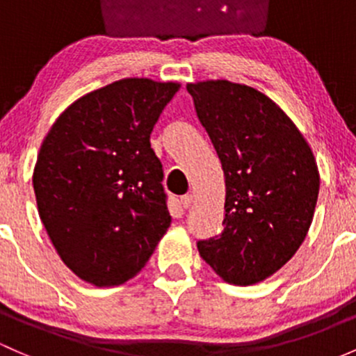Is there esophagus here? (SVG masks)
Wrapping results in <instances>:
<instances>
[{"instance_id": "1", "label": "esophagus", "mask_w": 356, "mask_h": 356, "mask_svg": "<svg viewBox=\"0 0 356 356\" xmlns=\"http://www.w3.org/2000/svg\"><path fill=\"white\" fill-rule=\"evenodd\" d=\"M179 202H181L183 209H188L190 205H192L193 197H192V195H185V197H181V200H179Z\"/></svg>"}]
</instances>
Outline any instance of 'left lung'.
I'll use <instances>...</instances> for the list:
<instances>
[{
  "instance_id": "left-lung-1",
  "label": "left lung",
  "mask_w": 356,
  "mask_h": 356,
  "mask_svg": "<svg viewBox=\"0 0 356 356\" xmlns=\"http://www.w3.org/2000/svg\"><path fill=\"white\" fill-rule=\"evenodd\" d=\"M225 178L224 231L198 253L224 282L253 285L297 253L312 224L319 171L312 149L273 100L227 79L188 83Z\"/></svg>"
}]
</instances>
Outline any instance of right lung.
I'll use <instances>...</instances> for the list:
<instances>
[{"label": "right lung", "instance_id": "add662e5", "mask_svg": "<svg viewBox=\"0 0 356 356\" xmlns=\"http://www.w3.org/2000/svg\"><path fill=\"white\" fill-rule=\"evenodd\" d=\"M179 83L125 78L71 103L42 143L33 190L42 224L76 277L125 284L146 266L171 216L151 132Z\"/></svg>", "mask_w": 356, "mask_h": 356}]
</instances>
